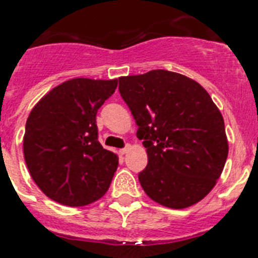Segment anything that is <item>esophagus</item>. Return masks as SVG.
Returning a JSON list of instances; mask_svg holds the SVG:
<instances>
[{
	"instance_id": "1",
	"label": "esophagus",
	"mask_w": 258,
	"mask_h": 258,
	"mask_svg": "<svg viewBox=\"0 0 258 258\" xmlns=\"http://www.w3.org/2000/svg\"><path fill=\"white\" fill-rule=\"evenodd\" d=\"M130 148H131V145H128V144H127L124 148H122V149H120V151H119L120 154H126L127 152L130 151Z\"/></svg>"
}]
</instances>
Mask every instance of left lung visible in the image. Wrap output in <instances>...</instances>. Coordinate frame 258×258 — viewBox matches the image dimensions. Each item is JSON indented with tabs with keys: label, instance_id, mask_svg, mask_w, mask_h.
Instances as JSON below:
<instances>
[{
	"label": "left lung",
	"instance_id": "8db88e82",
	"mask_svg": "<svg viewBox=\"0 0 258 258\" xmlns=\"http://www.w3.org/2000/svg\"><path fill=\"white\" fill-rule=\"evenodd\" d=\"M119 93L147 148L148 165L139 172L145 194L172 209L203 200L228 154L223 116L209 93L166 70L119 78Z\"/></svg>",
	"mask_w": 258,
	"mask_h": 258
}]
</instances>
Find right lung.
<instances>
[{
    "mask_svg": "<svg viewBox=\"0 0 258 258\" xmlns=\"http://www.w3.org/2000/svg\"><path fill=\"white\" fill-rule=\"evenodd\" d=\"M118 80L76 78L37 102L26 123L24 160L49 199L69 207L98 200L110 185L118 157L98 142L96 115Z\"/></svg>",
    "mask_w": 258,
    "mask_h": 258,
    "instance_id": "right-lung-1",
    "label": "right lung"
}]
</instances>
